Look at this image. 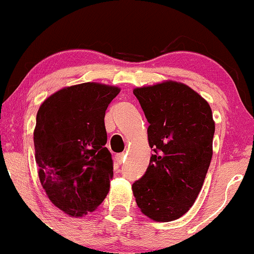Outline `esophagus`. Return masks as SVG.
Listing matches in <instances>:
<instances>
[{"label":"esophagus","instance_id":"esophagus-1","mask_svg":"<svg viewBox=\"0 0 254 254\" xmlns=\"http://www.w3.org/2000/svg\"><path fill=\"white\" fill-rule=\"evenodd\" d=\"M125 160H126V154H125V153L118 154V156H116V162L120 164V165H121V164L125 163Z\"/></svg>","mask_w":254,"mask_h":254}]
</instances>
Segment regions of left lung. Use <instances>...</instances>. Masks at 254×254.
<instances>
[{
	"instance_id": "8db88e82",
	"label": "left lung",
	"mask_w": 254,
	"mask_h": 254,
	"mask_svg": "<svg viewBox=\"0 0 254 254\" xmlns=\"http://www.w3.org/2000/svg\"><path fill=\"white\" fill-rule=\"evenodd\" d=\"M133 94L150 124L153 148L145 175L133 183V195L144 215L174 221L195 203L209 169L215 132L210 106L174 80L136 88Z\"/></svg>"
}]
</instances>
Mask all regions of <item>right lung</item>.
<instances>
[{"label": "right lung", "mask_w": 254, "mask_h": 254, "mask_svg": "<svg viewBox=\"0 0 254 254\" xmlns=\"http://www.w3.org/2000/svg\"><path fill=\"white\" fill-rule=\"evenodd\" d=\"M119 92L118 86L82 83L55 92L38 110L39 180L50 201L70 216L94 211L109 191L113 159L104 146V115Z\"/></svg>", "instance_id": "right-lung-1"}]
</instances>
